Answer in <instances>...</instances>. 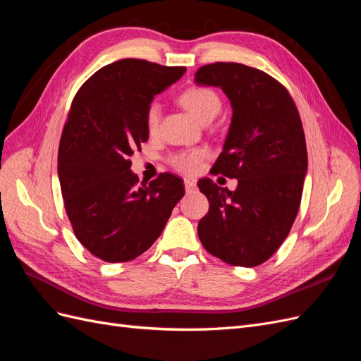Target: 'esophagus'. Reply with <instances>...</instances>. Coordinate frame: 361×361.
I'll use <instances>...</instances> for the list:
<instances>
[{"mask_svg":"<svg viewBox=\"0 0 361 361\" xmlns=\"http://www.w3.org/2000/svg\"><path fill=\"white\" fill-rule=\"evenodd\" d=\"M183 183H185V191H187V194H190L195 190V182L192 179H185Z\"/></svg>","mask_w":361,"mask_h":361,"instance_id":"esophagus-1","label":"esophagus"}]
</instances>
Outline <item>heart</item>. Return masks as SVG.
I'll list each match as a JSON object with an SVG mask.
<instances>
[{"label":"heart","instance_id":"b5f03b06","mask_svg":"<svg viewBox=\"0 0 361 361\" xmlns=\"http://www.w3.org/2000/svg\"><path fill=\"white\" fill-rule=\"evenodd\" d=\"M179 102L202 123L211 122L221 110V99L218 93L209 87L195 85L183 90L179 96ZM161 106L158 102H150L146 111V128L149 133H155L159 125ZM204 157L203 149L185 150L171 158V166L182 173H194L199 169L200 161Z\"/></svg>","mask_w":361,"mask_h":361}]
</instances>
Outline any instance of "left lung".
Masks as SVG:
<instances>
[{
    "instance_id": "left-lung-1",
    "label": "left lung",
    "mask_w": 361,
    "mask_h": 361,
    "mask_svg": "<svg viewBox=\"0 0 361 361\" xmlns=\"http://www.w3.org/2000/svg\"><path fill=\"white\" fill-rule=\"evenodd\" d=\"M194 82L220 87L231 101V128L211 171L238 179L235 191L199 180L209 202L199 238L228 265L257 267L285 241L300 209L307 147L298 110L277 80L241 63L206 64Z\"/></svg>"
}]
</instances>
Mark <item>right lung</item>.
<instances>
[{
  "label": "right lung",
  "mask_w": 361,
  "mask_h": 361,
  "mask_svg": "<svg viewBox=\"0 0 361 361\" xmlns=\"http://www.w3.org/2000/svg\"><path fill=\"white\" fill-rule=\"evenodd\" d=\"M185 71L123 59L93 73L72 101L59 147L64 207L78 241L110 264L149 250L185 194L182 179L170 173L138 185L129 159L149 138L154 96Z\"/></svg>",
  "instance_id": "right-lung-1"
}]
</instances>
